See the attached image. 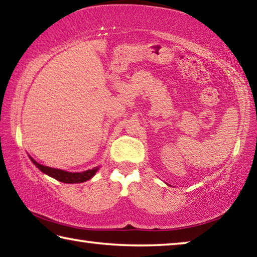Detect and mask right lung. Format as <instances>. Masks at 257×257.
I'll return each instance as SVG.
<instances>
[{
	"instance_id": "right-lung-1",
	"label": "right lung",
	"mask_w": 257,
	"mask_h": 257,
	"mask_svg": "<svg viewBox=\"0 0 257 257\" xmlns=\"http://www.w3.org/2000/svg\"><path fill=\"white\" fill-rule=\"evenodd\" d=\"M30 160L33 161V163L36 165L42 172L46 173V175H49L50 177L54 178V179L59 180L61 182H66V184H78V182H85L87 180H89L98 170V168H94L93 170H87L85 172H68V171L60 170V169L45 167V165L37 163L36 161L32 158H30Z\"/></svg>"
}]
</instances>
